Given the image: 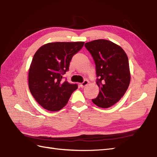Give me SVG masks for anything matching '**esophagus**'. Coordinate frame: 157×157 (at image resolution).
Returning <instances> with one entry per match:
<instances>
[{
	"label": "esophagus",
	"mask_w": 157,
	"mask_h": 157,
	"mask_svg": "<svg viewBox=\"0 0 157 157\" xmlns=\"http://www.w3.org/2000/svg\"><path fill=\"white\" fill-rule=\"evenodd\" d=\"M87 84H88V81H87V80H84V81H83L81 84H80V86H81L82 87H84V86H87Z\"/></svg>",
	"instance_id": "34e87169"
}]
</instances>
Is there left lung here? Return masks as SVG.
I'll return each instance as SVG.
<instances>
[{"mask_svg":"<svg viewBox=\"0 0 157 157\" xmlns=\"http://www.w3.org/2000/svg\"><path fill=\"white\" fill-rule=\"evenodd\" d=\"M96 65V83L100 92L92 99L98 107H111L120 100L129 86L130 74L128 57L122 47L105 39L85 43Z\"/></svg>","mask_w":157,"mask_h":157,"instance_id":"8db88e82","label":"left lung"}]
</instances>
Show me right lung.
I'll use <instances>...</instances> for the list:
<instances>
[{"instance_id":"1","label":"right lung","mask_w":157,"mask_h":157,"mask_svg":"<svg viewBox=\"0 0 157 157\" xmlns=\"http://www.w3.org/2000/svg\"><path fill=\"white\" fill-rule=\"evenodd\" d=\"M84 42H56L43 45L37 51L29 70V87L39 104L49 111H58L68 102L78 88L76 83L61 82L69 70L73 56Z\"/></svg>"}]
</instances>
